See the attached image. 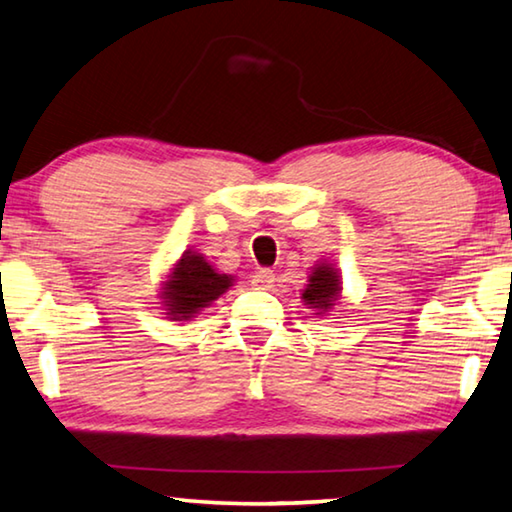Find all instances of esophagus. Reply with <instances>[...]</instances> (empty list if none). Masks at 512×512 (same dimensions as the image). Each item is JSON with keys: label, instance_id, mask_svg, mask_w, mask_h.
<instances>
[{"label": "esophagus", "instance_id": "obj_1", "mask_svg": "<svg viewBox=\"0 0 512 512\" xmlns=\"http://www.w3.org/2000/svg\"><path fill=\"white\" fill-rule=\"evenodd\" d=\"M273 282H275V273L271 269H259L253 275V287L257 289H271Z\"/></svg>", "mask_w": 512, "mask_h": 512}]
</instances>
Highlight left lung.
I'll use <instances>...</instances> for the list:
<instances>
[{
    "mask_svg": "<svg viewBox=\"0 0 512 512\" xmlns=\"http://www.w3.org/2000/svg\"><path fill=\"white\" fill-rule=\"evenodd\" d=\"M310 285L303 289L305 305H310L316 314H326L342 294V282H339V271L332 264H316L310 273Z\"/></svg>",
    "mask_w": 512,
    "mask_h": 512,
    "instance_id": "left-lung-1",
    "label": "left lung"
}]
</instances>
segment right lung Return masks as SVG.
Listing matches in <instances>:
<instances>
[{
  "label": "right lung",
  "mask_w": 512,
  "mask_h": 512,
  "mask_svg": "<svg viewBox=\"0 0 512 512\" xmlns=\"http://www.w3.org/2000/svg\"><path fill=\"white\" fill-rule=\"evenodd\" d=\"M230 287L232 275L218 273L200 253L186 250L170 271L159 298L170 321H189Z\"/></svg>",
  "instance_id": "add662e5"
}]
</instances>
